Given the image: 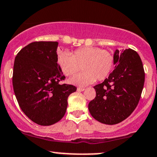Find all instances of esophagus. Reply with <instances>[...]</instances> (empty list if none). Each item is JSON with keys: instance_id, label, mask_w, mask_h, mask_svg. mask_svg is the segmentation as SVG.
<instances>
[{"instance_id": "34e87169", "label": "esophagus", "mask_w": 157, "mask_h": 157, "mask_svg": "<svg viewBox=\"0 0 157 157\" xmlns=\"http://www.w3.org/2000/svg\"><path fill=\"white\" fill-rule=\"evenodd\" d=\"M84 89H84V88H81V87H78V88H77V91H78V92H82V91H83V90H84Z\"/></svg>"}]
</instances>
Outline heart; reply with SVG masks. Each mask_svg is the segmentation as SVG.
Wrapping results in <instances>:
<instances>
[{"instance_id": "b5f03b06", "label": "heart", "mask_w": 157, "mask_h": 157, "mask_svg": "<svg viewBox=\"0 0 157 157\" xmlns=\"http://www.w3.org/2000/svg\"><path fill=\"white\" fill-rule=\"evenodd\" d=\"M57 64L63 75L71 77L80 70L69 80V82L78 86H86L97 79L99 81L109 77L115 66L114 53L99 47H82L72 53L59 52Z\"/></svg>"}]
</instances>
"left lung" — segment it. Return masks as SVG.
<instances>
[{
	"label": "left lung",
	"mask_w": 157,
	"mask_h": 157,
	"mask_svg": "<svg viewBox=\"0 0 157 157\" xmlns=\"http://www.w3.org/2000/svg\"><path fill=\"white\" fill-rule=\"evenodd\" d=\"M115 69L94 86L96 96L89 104L90 114L105 124H116L132 114L140 100L144 83L142 59L134 50L115 51Z\"/></svg>",
	"instance_id": "obj_1"
}]
</instances>
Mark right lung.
I'll return each instance as SVG.
<instances>
[{"instance_id": "obj_1", "label": "right lung", "mask_w": 157, "mask_h": 157, "mask_svg": "<svg viewBox=\"0 0 157 157\" xmlns=\"http://www.w3.org/2000/svg\"><path fill=\"white\" fill-rule=\"evenodd\" d=\"M57 42H33L16 55L13 86L18 105L31 121L42 126L64 116L68 96L77 87L60 83L65 77L57 64Z\"/></svg>"}]
</instances>
